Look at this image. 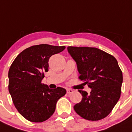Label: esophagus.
Segmentation results:
<instances>
[{
	"mask_svg": "<svg viewBox=\"0 0 132 132\" xmlns=\"http://www.w3.org/2000/svg\"><path fill=\"white\" fill-rule=\"evenodd\" d=\"M73 92V91H72V89H67V93H71Z\"/></svg>",
	"mask_w": 132,
	"mask_h": 132,
	"instance_id": "34e87169",
	"label": "esophagus"
}]
</instances>
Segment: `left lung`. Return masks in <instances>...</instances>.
Segmentation results:
<instances>
[{
    "instance_id": "8db88e82",
    "label": "left lung",
    "mask_w": 132,
    "mask_h": 132,
    "mask_svg": "<svg viewBox=\"0 0 132 132\" xmlns=\"http://www.w3.org/2000/svg\"><path fill=\"white\" fill-rule=\"evenodd\" d=\"M67 51L76 61L79 79L91 89L90 94L78 90L83 97L74 110L86 120L104 119L111 113L120 96L123 78L117 61L95 47L68 46Z\"/></svg>"
}]
</instances>
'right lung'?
I'll use <instances>...</instances> for the list:
<instances>
[{
    "mask_svg": "<svg viewBox=\"0 0 132 132\" xmlns=\"http://www.w3.org/2000/svg\"><path fill=\"white\" fill-rule=\"evenodd\" d=\"M65 46L47 44L26 48L16 57L8 72V89L16 109L22 117L33 122L49 119L57 101L66 94L65 89H49L41 83L48 71V60L62 52Z\"/></svg>",
    "mask_w": 132,
    "mask_h": 132,
    "instance_id": "add662e5",
    "label": "right lung"
}]
</instances>
